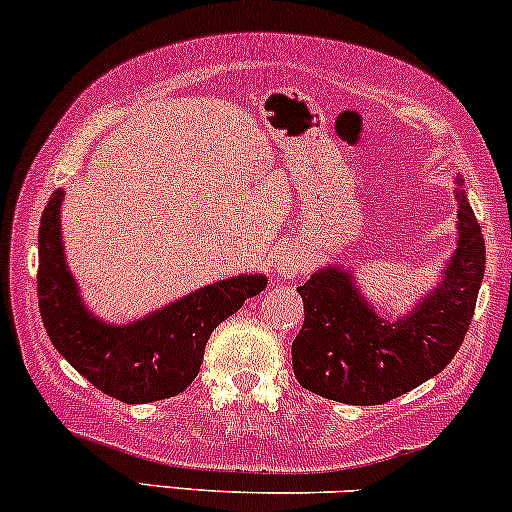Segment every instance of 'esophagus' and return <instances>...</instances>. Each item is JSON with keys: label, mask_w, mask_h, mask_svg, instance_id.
Masks as SVG:
<instances>
[{"label": "esophagus", "mask_w": 512, "mask_h": 512, "mask_svg": "<svg viewBox=\"0 0 512 512\" xmlns=\"http://www.w3.org/2000/svg\"><path fill=\"white\" fill-rule=\"evenodd\" d=\"M274 269L281 276H298L305 269V255L298 243H286L276 250Z\"/></svg>", "instance_id": "esophagus-1"}]
</instances>
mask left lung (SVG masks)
<instances>
[{
    "instance_id": "8db88e82",
    "label": "left lung",
    "mask_w": 512,
    "mask_h": 512,
    "mask_svg": "<svg viewBox=\"0 0 512 512\" xmlns=\"http://www.w3.org/2000/svg\"><path fill=\"white\" fill-rule=\"evenodd\" d=\"M458 243L441 279L408 315L386 319L362 295L350 269H317L298 288L305 322L293 341L303 389L350 405H381L436 377L458 353L484 279V236L455 178Z\"/></svg>"
}]
</instances>
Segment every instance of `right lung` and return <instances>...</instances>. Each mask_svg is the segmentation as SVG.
I'll use <instances>...</instances> for the list:
<instances>
[{"instance_id":"obj_1","label":"right lung","mask_w":512,"mask_h":512,"mask_svg":"<svg viewBox=\"0 0 512 512\" xmlns=\"http://www.w3.org/2000/svg\"><path fill=\"white\" fill-rule=\"evenodd\" d=\"M64 188L49 197L38 231V298L47 336L92 386L123 403H152L186 391L197 377L212 331L267 286L264 274H240L197 288L128 324L88 310L64 255Z\"/></svg>"}]
</instances>
